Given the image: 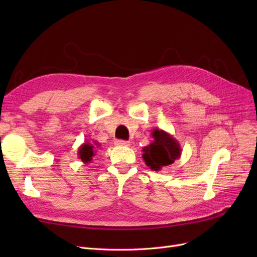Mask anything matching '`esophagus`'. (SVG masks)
<instances>
[{"mask_svg": "<svg viewBox=\"0 0 257 257\" xmlns=\"http://www.w3.org/2000/svg\"><path fill=\"white\" fill-rule=\"evenodd\" d=\"M114 144L116 146H130V142H125V141H116Z\"/></svg>", "mask_w": 257, "mask_h": 257, "instance_id": "obj_1", "label": "esophagus"}]
</instances>
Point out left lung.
Returning <instances> with one entry per match:
<instances>
[{
  "label": "left lung",
  "mask_w": 257,
  "mask_h": 257,
  "mask_svg": "<svg viewBox=\"0 0 257 257\" xmlns=\"http://www.w3.org/2000/svg\"><path fill=\"white\" fill-rule=\"evenodd\" d=\"M153 142L143 149V159L151 170L159 172L181 157V146L167 132L154 128L152 131Z\"/></svg>",
  "instance_id": "left-lung-1"
}]
</instances>
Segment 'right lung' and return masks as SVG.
<instances>
[{"mask_svg": "<svg viewBox=\"0 0 257 257\" xmlns=\"http://www.w3.org/2000/svg\"><path fill=\"white\" fill-rule=\"evenodd\" d=\"M99 144L97 142H85L78 148V158L84 164L91 163L93 157H95Z\"/></svg>", "mask_w": 257, "mask_h": 257, "instance_id": "right-lung-1", "label": "right lung"}]
</instances>
